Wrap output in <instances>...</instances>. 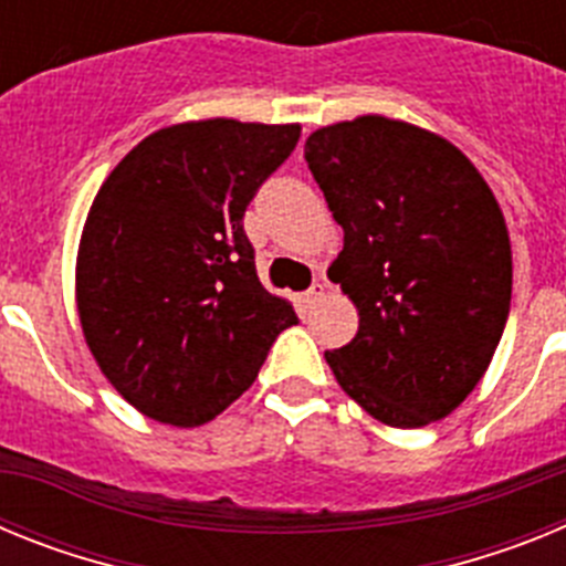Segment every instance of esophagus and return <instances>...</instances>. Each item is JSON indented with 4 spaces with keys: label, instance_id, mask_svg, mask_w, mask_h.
Instances as JSON below:
<instances>
[{
    "label": "esophagus",
    "instance_id": "34e87169",
    "mask_svg": "<svg viewBox=\"0 0 566 566\" xmlns=\"http://www.w3.org/2000/svg\"><path fill=\"white\" fill-rule=\"evenodd\" d=\"M323 297H326V283H323V280H317V283H314V286L303 294V303H306V306H317Z\"/></svg>",
    "mask_w": 566,
    "mask_h": 566
}]
</instances>
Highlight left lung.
<instances>
[{
	"mask_svg": "<svg viewBox=\"0 0 566 566\" xmlns=\"http://www.w3.org/2000/svg\"><path fill=\"white\" fill-rule=\"evenodd\" d=\"M306 161L343 227L328 269L359 312L326 352L359 408L391 428L448 417L488 371L513 289L496 198L442 135L359 115L308 135Z\"/></svg>",
	"mask_w": 566,
	"mask_h": 566,
	"instance_id": "obj_1",
	"label": "left lung"
}]
</instances>
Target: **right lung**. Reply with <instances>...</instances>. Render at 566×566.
I'll return each mask as SVG.
<instances>
[{"label": "right lung", "mask_w": 566, "mask_h": 566, "mask_svg": "<svg viewBox=\"0 0 566 566\" xmlns=\"http://www.w3.org/2000/svg\"><path fill=\"white\" fill-rule=\"evenodd\" d=\"M297 138L300 124H172L98 189L78 243V319L104 377L144 417L214 419L297 323L260 283L243 232L249 201Z\"/></svg>", "instance_id": "right-lung-1"}]
</instances>
